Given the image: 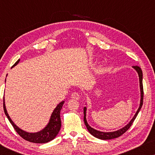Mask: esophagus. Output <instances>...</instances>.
<instances>
[{
	"mask_svg": "<svg viewBox=\"0 0 155 155\" xmlns=\"http://www.w3.org/2000/svg\"><path fill=\"white\" fill-rule=\"evenodd\" d=\"M71 98L76 99V100H78V99L80 98V95L79 93H78V92H73V94H71Z\"/></svg>",
	"mask_w": 155,
	"mask_h": 155,
	"instance_id": "1",
	"label": "esophagus"
}]
</instances>
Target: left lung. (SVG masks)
<instances>
[{
	"instance_id": "obj_1",
	"label": "left lung",
	"mask_w": 155,
	"mask_h": 155,
	"mask_svg": "<svg viewBox=\"0 0 155 155\" xmlns=\"http://www.w3.org/2000/svg\"><path fill=\"white\" fill-rule=\"evenodd\" d=\"M133 68H134L136 72L138 74V77H139V82H140V106L138 107V109L136 111V113L133 116L132 119L130 120V121L128 123V124L126 125V126L123 127L122 128L119 129V130H116V131H113V132H102V131H99L97 130L96 129L93 128L91 127L90 125L88 124L87 121V118H86V115H87V107H84V124L87 128V130L89 131V133H90L91 135H92L93 136H94L95 137H97V138L101 139V140H111V139H114L116 138V137H118L120 135H122L124 133H126L127 130L130 128V127L131 126V125L134 121L135 118L138 114L140 110L141 109L142 106H143V72H142V70L140 68L139 66H133Z\"/></svg>"
}]
</instances>
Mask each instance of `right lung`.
Segmentation results:
<instances>
[{"label": "right lung", "mask_w": 155, "mask_h": 155, "mask_svg": "<svg viewBox=\"0 0 155 155\" xmlns=\"http://www.w3.org/2000/svg\"><path fill=\"white\" fill-rule=\"evenodd\" d=\"M20 59L17 61V62L12 65V68L15 66L16 65L18 64L20 62ZM6 81V80H5ZM65 101H62L61 102L58 104L55 108L54 111H53L51 115L49 121L47 125L44 127V128L40 131H38L37 133H29L26 131L22 130V129L17 126L14 122L12 121L11 118L8 115L7 110H6L5 104V99L3 98V109L5 114L7 116L8 120L13 126V128L17 133L22 137L23 139L26 140L31 142V143H46L48 142H50L52 140H54L58 133L60 131L61 127V120L60 116V112L62 109V107L64 104Z\"/></svg>", "instance_id": "1"}]
</instances>
